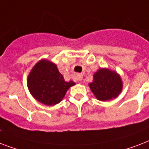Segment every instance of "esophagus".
<instances>
[{
  "mask_svg": "<svg viewBox=\"0 0 149 149\" xmlns=\"http://www.w3.org/2000/svg\"><path fill=\"white\" fill-rule=\"evenodd\" d=\"M77 79L79 80V81H81L82 79H83V75H82V74H77Z\"/></svg>",
  "mask_w": 149,
  "mask_h": 149,
  "instance_id": "esophagus-1",
  "label": "esophagus"
}]
</instances>
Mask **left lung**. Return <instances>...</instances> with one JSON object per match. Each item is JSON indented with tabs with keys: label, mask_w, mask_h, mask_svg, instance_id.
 Listing matches in <instances>:
<instances>
[{
	"label": "left lung",
	"mask_w": 149,
	"mask_h": 149,
	"mask_svg": "<svg viewBox=\"0 0 149 149\" xmlns=\"http://www.w3.org/2000/svg\"><path fill=\"white\" fill-rule=\"evenodd\" d=\"M89 86L93 95L100 101H107L118 97L123 89L121 77L118 72L107 68H100L94 72Z\"/></svg>",
	"instance_id": "left-lung-1"
}]
</instances>
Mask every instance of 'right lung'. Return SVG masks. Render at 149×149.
<instances>
[{
	"label": "right lung",
	"instance_id": "add662e5",
	"mask_svg": "<svg viewBox=\"0 0 149 149\" xmlns=\"http://www.w3.org/2000/svg\"><path fill=\"white\" fill-rule=\"evenodd\" d=\"M75 84L72 80L65 81L56 64L45 58L34 65L27 78V86L32 97L47 106L62 101L66 91Z\"/></svg>",
	"mask_w": 149,
	"mask_h": 149
}]
</instances>
